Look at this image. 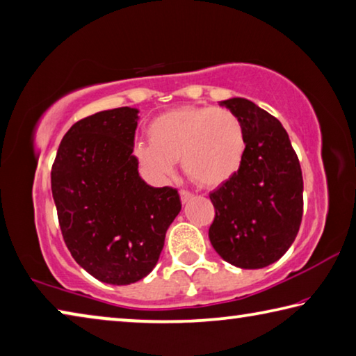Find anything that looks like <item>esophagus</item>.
<instances>
[{"instance_id":"1","label":"esophagus","mask_w":356,"mask_h":356,"mask_svg":"<svg viewBox=\"0 0 356 356\" xmlns=\"http://www.w3.org/2000/svg\"><path fill=\"white\" fill-rule=\"evenodd\" d=\"M192 195H194V194H192V192L188 191V189H181V191H179V197H181V202H183V203L191 200Z\"/></svg>"}]
</instances>
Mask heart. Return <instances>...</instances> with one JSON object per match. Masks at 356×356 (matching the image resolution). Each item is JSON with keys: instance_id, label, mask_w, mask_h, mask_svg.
<instances>
[{"instance_id": "obj_1", "label": "heart", "mask_w": 356, "mask_h": 356, "mask_svg": "<svg viewBox=\"0 0 356 356\" xmlns=\"http://www.w3.org/2000/svg\"><path fill=\"white\" fill-rule=\"evenodd\" d=\"M149 143L134 148L140 167L162 179L181 159L184 173L202 188H216L238 172L246 138L238 116L222 107L168 110L148 126Z\"/></svg>"}]
</instances>
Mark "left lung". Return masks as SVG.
I'll list each match as a JSON object with an SVG mask.
<instances>
[{
  "mask_svg": "<svg viewBox=\"0 0 356 356\" xmlns=\"http://www.w3.org/2000/svg\"><path fill=\"white\" fill-rule=\"evenodd\" d=\"M240 118L246 148L238 172L209 192V241L244 270L275 264L292 246L302 218V173L279 120L243 97L222 101Z\"/></svg>",
  "mask_w": 356,
  "mask_h": 356,
  "instance_id": "8db88e82",
  "label": "left lung"
}]
</instances>
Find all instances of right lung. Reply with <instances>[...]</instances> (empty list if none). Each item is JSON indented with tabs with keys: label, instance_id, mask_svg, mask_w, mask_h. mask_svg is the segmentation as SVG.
Listing matches in <instances>:
<instances>
[{
	"label": "right lung",
	"instance_id": "add662e5",
	"mask_svg": "<svg viewBox=\"0 0 356 356\" xmlns=\"http://www.w3.org/2000/svg\"><path fill=\"white\" fill-rule=\"evenodd\" d=\"M137 110L120 107L75 123L51 165V194L64 243L101 282L127 285L149 275L181 209L178 189L153 188L132 154Z\"/></svg>",
	"mask_w": 356,
	"mask_h": 356
}]
</instances>
